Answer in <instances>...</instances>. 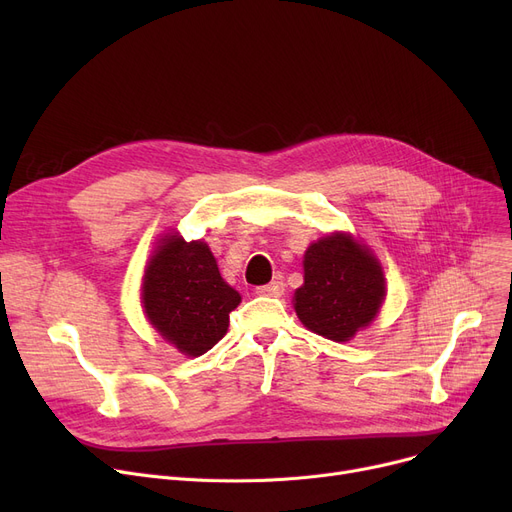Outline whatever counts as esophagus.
I'll list each match as a JSON object with an SVG mask.
<instances>
[{"mask_svg": "<svg viewBox=\"0 0 512 512\" xmlns=\"http://www.w3.org/2000/svg\"><path fill=\"white\" fill-rule=\"evenodd\" d=\"M257 294H263V297H282V294H284V282L282 280H274L270 284L259 286Z\"/></svg>", "mask_w": 512, "mask_h": 512, "instance_id": "obj_1", "label": "esophagus"}]
</instances>
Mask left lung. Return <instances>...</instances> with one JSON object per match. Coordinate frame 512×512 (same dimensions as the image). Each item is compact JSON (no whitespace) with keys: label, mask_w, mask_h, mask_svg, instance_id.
Segmentation results:
<instances>
[{"label":"left lung","mask_w":512,"mask_h":512,"mask_svg":"<svg viewBox=\"0 0 512 512\" xmlns=\"http://www.w3.org/2000/svg\"><path fill=\"white\" fill-rule=\"evenodd\" d=\"M303 265L305 284L294 292V309L307 330L346 342L371 324L386 294L384 274L353 236L319 238Z\"/></svg>","instance_id":"obj_1"}]
</instances>
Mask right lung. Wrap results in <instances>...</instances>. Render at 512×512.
Instances as JSON below:
<instances>
[{"mask_svg":"<svg viewBox=\"0 0 512 512\" xmlns=\"http://www.w3.org/2000/svg\"><path fill=\"white\" fill-rule=\"evenodd\" d=\"M240 294L220 276L209 247L166 236L145 272L143 305L153 328L180 353L199 357L228 330Z\"/></svg>","mask_w":512,"mask_h":512,"instance_id":"1","label":"right lung"}]
</instances>
